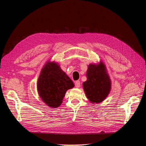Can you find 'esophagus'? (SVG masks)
<instances>
[{
  "label": "esophagus",
  "mask_w": 146,
  "mask_h": 146,
  "mask_svg": "<svg viewBox=\"0 0 146 146\" xmlns=\"http://www.w3.org/2000/svg\"><path fill=\"white\" fill-rule=\"evenodd\" d=\"M80 86V81H76L75 82V86L76 88H79Z\"/></svg>",
  "instance_id": "34e87169"
}]
</instances>
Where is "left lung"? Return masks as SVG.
<instances>
[{
	"instance_id": "left-lung-1",
	"label": "left lung",
	"mask_w": 146,
	"mask_h": 146,
	"mask_svg": "<svg viewBox=\"0 0 146 146\" xmlns=\"http://www.w3.org/2000/svg\"><path fill=\"white\" fill-rule=\"evenodd\" d=\"M87 80L83 86L87 98L92 103L103 101L111 90V82L105 65L100 63L98 65L90 64L86 72Z\"/></svg>"
}]
</instances>
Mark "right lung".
I'll list each match as a JSON object with an SVG mask.
<instances>
[{
    "label": "right lung",
    "mask_w": 146,
    "mask_h": 146,
    "mask_svg": "<svg viewBox=\"0 0 146 146\" xmlns=\"http://www.w3.org/2000/svg\"><path fill=\"white\" fill-rule=\"evenodd\" d=\"M74 86L70 78L58 64L53 62L47 63L38 80L39 95L43 102L51 108L59 107L66 91Z\"/></svg>",
    "instance_id": "add662e5"
}]
</instances>
